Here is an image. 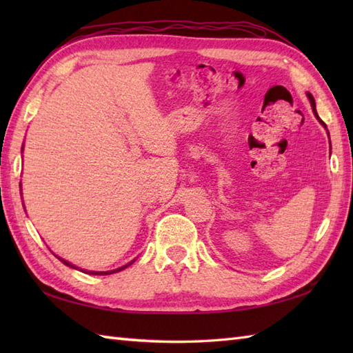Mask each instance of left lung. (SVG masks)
I'll use <instances>...</instances> for the list:
<instances>
[{
	"mask_svg": "<svg viewBox=\"0 0 353 353\" xmlns=\"http://www.w3.org/2000/svg\"><path fill=\"white\" fill-rule=\"evenodd\" d=\"M308 99H310V101H311V106H312V110H314V115H316V117L319 118V115H317V110H316V101H314V99H312V95H311V94H308ZM319 121H320L321 124H323V125L326 127V124H325L323 121H321L320 118H319Z\"/></svg>",
	"mask_w": 353,
	"mask_h": 353,
	"instance_id": "1",
	"label": "left lung"
}]
</instances>
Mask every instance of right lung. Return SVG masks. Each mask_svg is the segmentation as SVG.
I'll return each instance as SVG.
<instances>
[{"mask_svg": "<svg viewBox=\"0 0 353 353\" xmlns=\"http://www.w3.org/2000/svg\"><path fill=\"white\" fill-rule=\"evenodd\" d=\"M61 259L65 265H68V267H72V268H76L74 267L72 264H70L68 261H65V259H62V258H59ZM132 264V262H130ZM130 264H127V265H124V267H119V268H117V270H110V272H85V273H88V274H95V276H104V274H112V273H117V272H121V270H124L125 267H129Z\"/></svg>", "mask_w": 353, "mask_h": 353, "instance_id": "obj_1", "label": "right lung"}]
</instances>
